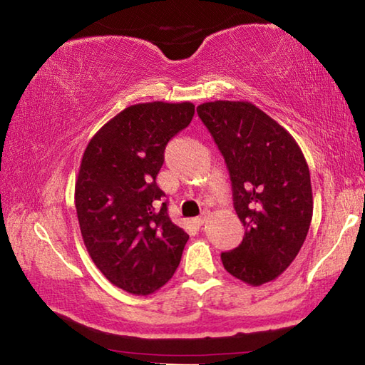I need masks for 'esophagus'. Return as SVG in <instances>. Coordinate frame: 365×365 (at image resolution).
Instances as JSON below:
<instances>
[{
	"instance_id": "34e87169",
	"label": "esophagus",
	"mask_w": 365,
	"mask_h": 365,
	"mask_svg": "<svg viewBox=\"0 0 365 365\" xmlns=\"http://www.w3.org/2000/svg\"><path fill=\"white\" fill-rule=\"evenodd\" d=\"M207 214H205V212H204V214L201 215V217H197V218H195V223L197 225V227H201V225H204L205 223V220H207Z\"/></svg>"
}]
</instances>
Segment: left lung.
<instances>
[{"mask_svg": "<svg viewBox=\"0 0 365 365\" xmlns=\"http://www.w3.org/2000/svg\"><path fill=\"white\" fill-rule=\"evenodd\" d=\"M225 158L235 210L246 233L222 263L250 286L276 279L300 252L313 218L307 160L295 138L250 102L196 108Z\"/></svg>", "mask_w": 365, "mask_h": 365, "instance_id": "left-lung-1", "label": "left lung"}]
</instances>
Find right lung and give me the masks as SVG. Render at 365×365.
Segmentation results:
<instances>
[{
  "mask_svg": "<svg viewBox=\"0 0 365 365\" xmlns=\"http://www.w3.org/2000/svg\"><path fill=\"white\" fill-rule=\"evenodd\" d=\"M193 115L191 102L130 105L84 150L75 185L84 246L102 274L129 294L161 289L190 237L169 218L156 175L165 145Z\"/></svg>",
  "mask_w": 365,
  "mask_h": 365,
  "instance_id": "right-lung-1",
  "label": "right lung"
}]
</instances>
